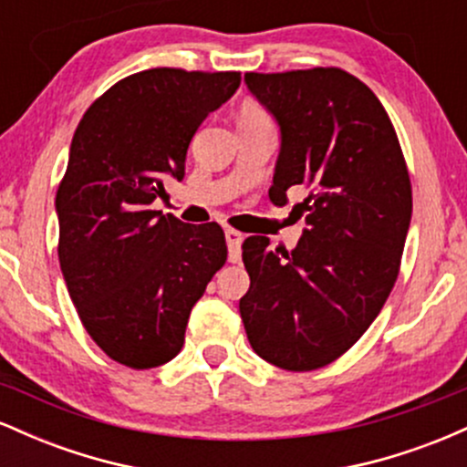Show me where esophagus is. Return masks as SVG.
<instances>
[{
  "label": "esophagus",
  "mask_w": 467,
  "mask_h": 467,
  "mask_svg": "<svg viewBox=\"0 0 467 467\" xmlns=\"http://www.w3.org/2000/svg\"><path fill=\"white\" fill-rule=\"evenodd\" d=\"M241 241H244V234L239 230L228 228L226 230V244H228V259L230 264H237L241 259Z\"/></svg>",
  "instance_id": "esophagus-1"
}]
</instances>
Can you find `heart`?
<instances>
[{"mask_svg": "<svg viewBox=\"0 0 467 467\" xmlns=\"http://www.w3.org/2000/svg\"><path fill=\"white\" fill-rule=\"evenodd\" d=\"M239 125H264V122H272L270 114L264 105L259 103H244L239 109Z\"/></svg>", "mask_w": 467, "mask_h": 467, "instance_id": "heart-1", "label": "heart"}]
</instances>
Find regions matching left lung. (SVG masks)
<instances>
[{"label": "left lung", "instance_id": "1", "mask_svg": "<svg viewBox=\"0 0 467 467\" xmlns=\"http://www.w3.org/2000/svg\"><path fill=\"white\" fill-rule=\"evenodd\" d=\"M281 127L270 200L305 186L307 228L292 252L254 234L241 245L250 289L241 320L256 356L285 371L327 367L360 340L400 275L412 213L393 122L340 67L245 74Z\"/></svg>", "mask_w": 467, "mask_h": 467}]
</instances>
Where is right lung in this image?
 <instances>
[{"mask_svg": "<svg viewBox=\"0 0 467 467\" xmlns=\"http://www.w3.org/2000/svg\"><path fill=\"white\" fill-rule=\"evenodd\" d=\"M239 72L153 67L118 80L74 131L57 191L58 264L85 331L111 360L153 368L184 345L192 305L226 264L219 223L153 211Z\"/></svg>", "mask_w": 467, "mask_h": 467, "instance_id": "right-lung-1", "label": "right lung"}]
</instances>
